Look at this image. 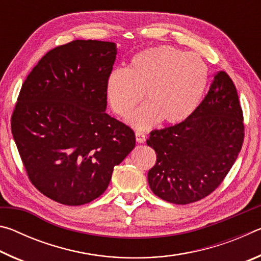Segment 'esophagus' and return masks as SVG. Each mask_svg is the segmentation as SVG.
I'll list each match as a JSON object with an SVG mask.
<instances>
[{
    "instance_id": "1",
    "label": "esophagus",
    "mask_w": 261,
    "mask_h": 261,
    "mask_svg": "<svg viewBox=\"0 0 261 261\" xmlns=\"http://www.w3.org/2000/svg\"><path fill=\"white\" fill-rule=\"evenodd\" d=\"M136 140H137V143L143 144V143H145V141H146V136H145L144 132L136 131Z\"/></svg>"
}]
</instances>
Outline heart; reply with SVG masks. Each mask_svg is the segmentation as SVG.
Listing matches in <instances>:
<instances>
[{"label": "heart", "mask_w": 261, "mask_h": 261, "mask_svg": "<svg viewBox=\"0 0 261 261\" xmlns=\"http://www.w3.org/2000/svg\"><path fill=\"white\" fill-rule=\"evenodd\" d=\"M208 67L200 55L173 46H158L136 54L126 70L110 72L106 85L110 107L125 117L145 94L146 105L129 117L137 129L162 121L177 124L191 116L204 98Z\"/></svg>", "instance_id": "b5f03b06"}]
</instances>
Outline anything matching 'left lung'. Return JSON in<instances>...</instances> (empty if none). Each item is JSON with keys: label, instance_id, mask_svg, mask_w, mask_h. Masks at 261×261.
I'll return each instance as SVG.
<instances>
[{"label": "left lung", "instance_id": "left-lung-1", "mask_svg": "<svg viewBox=\"0 0 261 261\" xmlns=\"http://www.w3.org/2000/svg\"><path fill=\"white\" fill-rule=\"evenodd\" d=\"M243 140L236 87L220 71L188 120L151 132L146 143L155 151L156 162L147 175L149 188L161 199L177 205L202 199L231 169Z\"/></svg>", "mask_w": 261, "mask_h": 261}]
</instances>
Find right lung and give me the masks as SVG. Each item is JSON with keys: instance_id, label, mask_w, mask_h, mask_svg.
I'll return each mask as SVG.
<instances>
[{"instance_id": "1", "label": "right lung", "mask_w": 261, "mask_h": 261, "mask_svg": "<svg viewBox=\"0 0 261 261\" xmlns=\"http://www.w3.org/2000/svg\"><path fill=\"white\" fill-rule=\"evenodd\" d=\"M116 43L74 40L47 53L21 86L11 131L32 184L60 204L91 202L136 145L106 113Z\"/></svg>"}]
</instances>
